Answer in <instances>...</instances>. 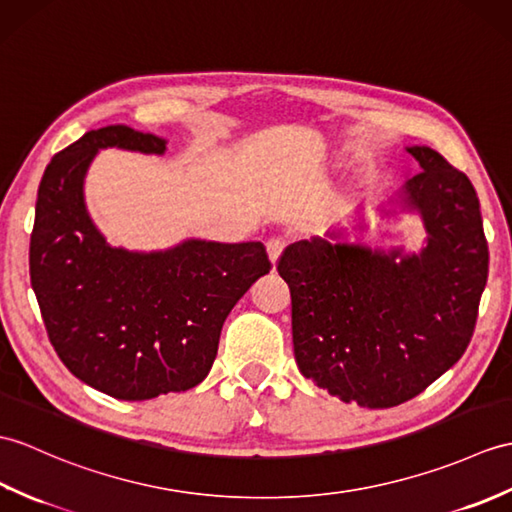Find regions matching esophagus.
<instances>
[{
  "label": "esophagus",
  "instance_id": "1",
  "mask_svg": "<svg viewBox=\"0 0 512 512\" xmlns=\"http://www.w3.org/2000/svg\"><path fill=\"white\" fill-rule=\"evenodd\" d=\"M266 248H268V255H270L272 266H275V264H277V259H279V255L283 253L285 242L281 240V237H270V240L266 242Z\"/></svg>",
  "mask_w": 512,
  "mask_h": 512
}]
</instances>
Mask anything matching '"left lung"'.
Masks as SVG:
<instances>
[{"label":"left lung","mask_w":512,"mask_h":512,"mask_svg":"<svg viewBox=\"0 0 512 512\" xmlns=\"http://www.w3.org/2000/svg\"><path fill=\"white\" fill-rule=\"evenodd\" d=\"M423 172L403 187L427 231L419 255L301 240L277 270L290 285L299 371L362 408L417 397L467 351L489 277L480 200L465 172L427 146L408 148Z\"/></svg>","instance_id":"8db88e82"}]
</instances>
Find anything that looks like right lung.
<instances>
[{
  "mask_svg": "<svg viewBox=\"0 0 512 512\" xmlns=\"http://www.w3.org/2000/svg\"><path fill=\"white\" fill-rule=\"evenodd\" d=\"M163 154L165 139L124 124L89 130L45 168L30 235V281L47 336L80 382L124 401L198 386L233 305L272 268L261 242L187 240L130 253L106 244L82 183L95 152Z\"/></svg>",
  "mask_w": 512,
  "mask_h": 512,
  "instance_id": "add662e5",
  "label": "right lung"
}]
</instances>
